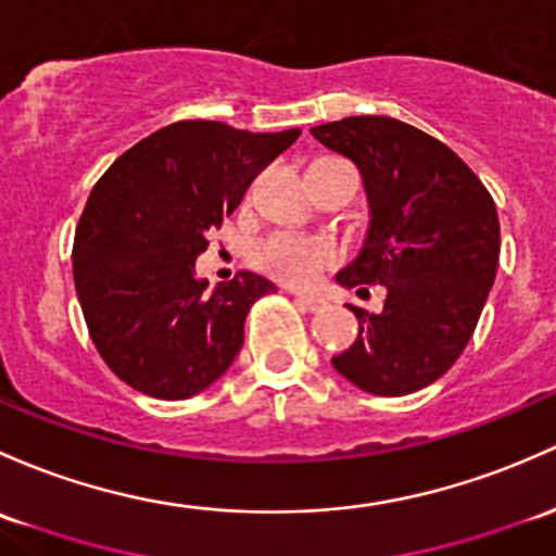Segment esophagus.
<instances>
[{
  "mask_svg": "<svg viewBox=\"0 0 556 556\" xmlns=\"http://www.w3.org/2000/svg\"><path fill=\"white\" fill-rule=\"evenodd\" d=\"M295 301L301 303L303 308H308V312H319V308L325 306V298L323 295H306V293H293Z\"/></svg>",
  "mask_w": 556,
  "mask_h": 556,
  "instance_id": "1",
  "label": "esophagus"
}]
</instances>
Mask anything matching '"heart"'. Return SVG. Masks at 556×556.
<instances>
[{
    "label": "heart",
    "mask_w": 556,
    "mask_h": 556,
    "mask_svg": "<svg viewBox=\"0 0 556 556\" xmlns=\"http://www.w3.org/2000/svg\"><path fill=\"white\" fill-rule=\"evenodd\" d=\"M338 258H341V248L332 239L301 231H277L261 239L253 250V261L261 271L293 288L314 285L323 277L325 268L336 266Z\"/></svg>",
    "instance_id": "heart-1"
}]
</instances>
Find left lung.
<instances>
[{
    "label": "left lung",
    "instance_id": "8db88e82",
    "mask_svg": "<svg viewBox=\"0 0 556 556\" xmlns=\"http://www.w3.org/2000/svg\"><path fill=\"white\" fill-rule=\"evenodd\" d=\"M312 136L359 167L370 202L362 253L338 282L386 288L381 314L352 306L359 332L332 365L370 394H413L475 336L498 271L495 202L453 149L391 116H346Z\"/></svg>",
    "mask_w": 556,
    "mask_h": 556
}]
</instances>
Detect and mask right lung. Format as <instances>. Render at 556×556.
I'll return each instance as SVG.
<instances>
[{
    "instance_id": "1",
    "label": "right lung",
    "mask_w": 556,
    "mask_h": 556,
    "mask_svg": "<svg viewBox=\"0 0 556 556\" xmlns=\"http://www.w3.org/2000/svg\"><path fill=\"white\" fill-rule=\"evenodd\" d=\"M298 136L184 119L127 149L92 186L74 233V288L119 381L156 400H186L229 370L250 306L277 288L239 271L207 290L197 255Z\"/></svg>"
}]
</instances>
